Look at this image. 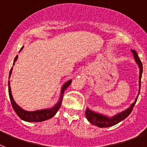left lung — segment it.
Wrapping results in <instances>:
<instances>
[{
    "label": "left lung",
    "mask_w": 147,
    "mask_h": 147,
    "mask_svg": "<svg viewBox=\"0 0 147 147\" xmlns=\"http://www.w3.org/2000/svg\"><path fill=\"white\" fill-rule=\"evenodd\" d=\"M132 51V54L134 55L135 59H136V62H137L138 65H139L140 67V75H139V84L141 85V76H142V72H143V65H142V62H141V59L138 57V54L136 53V51L134 50H131ZM141 88V87H140ZM140 93V92H139ZM138 99V97L136 98V101L134 102V103L132 104L130 106L129 109H127L126 111H124L121 113L119 114V115H115L113 118H111V119H109L107 117H105L104 115H100V114L92 112L91 110H88L87 109V110L85 111V115H86L87 119L89 121L91 124H93V125L96 126V127H111V126H113L115 124H118L119 122H120L121 121L124 120V119L128 116L129 114L132 112V109H133V107H134L135 104L136 103Z\"/></svg>",
    "instance_id": "obj_1"
}]
</instances>
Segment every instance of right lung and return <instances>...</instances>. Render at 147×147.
I'll return each mask as SVG.
<instances>
[{
  "label": "right lung",
  "instance_id": "right-lung-1",
  "mask_svg": "<svg viewBox=\"0 0 147 147\" xmlns=\"http://www.w3.org/2000/svg\"><path fill=\"white\" fill-rule=\"evenodd\" d=\"M23 47L21 48L20 50H22ZM17 58H18V56H16L15 57V61H14V64H15V62L17 60ZM13 64V65H14ZM11 69L10 71L9 76L11 75ZM72 80H70V81L67 82V83L65 84V85L62 87V94H61L60 99L58 102V103L54 106V107L51 109H48V110H37V111H34V112H28V111H26V110H23L22 108H20L18 105L15 102L14 99H13V97L11 96V88H10V83L9 81V98L11 100V103L12 105V107L15 110V112L16 113L17 115L19 116L21 119H23V121H29V122H40L42 121L48 120V119L52 118L54 115L56 114V113L57 112L58 110L59 109L61 106V103H62V98H63V93H64L65 90L67 88V87L71 85Z\"/></svg>",
  "mask_w": 147,
  "mask_h": 147
}]
</instances>
